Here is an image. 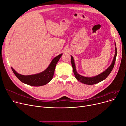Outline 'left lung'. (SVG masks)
Here are the masks:
<instances>
[{
    "label": "left lung",
    "mask_w": 126,
    "mask_h": 126,
    "mask_svg": "<svg viewBox=\"0 0 126 126\" xmlns=\"http://www.w3.org/2000/svg\"><path fill=\"white\" fill-rule=\"evenodd\" d=\"M115 45L116 46L115 43ZM115 54L114 56L113 61H112V62L111 64L110 65V66L106 69L105 70L104 72H102L101 74H99L96 76L93 77H86L82 76L80 75H79L78 74V72H77L76 68V66L75 64V61H74V59L72 57V56H71V65L72 66V68H73V71L75 75V76L77 80L79 81H80V82L85 84L87 85H94L97 84L99 82H100L106 78L110 74V72L112 70L113 68V67L114 66V64L115 62V60L116 58V55H117V49H116V47L115 46Z\"/></svg>",
    "instance_id": "left-lung-1"
}]
</instances>
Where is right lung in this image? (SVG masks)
<instances>
[{
  "label": "right lung",
  "instance_id": "add662e5",
  "mask_svg": "<svg viewBox=\"0 0 126 126\" xmlns=\"http://www.w3.org/2000/svg\"><path fill=\"white\" fill-rule=\"evenodd\" d=\"M62 54L59 55L52 59L48 67L44 71L35 75L24 76L19 74L11 67L15 75L22 83L32 86H41L49 83L54 76L56 64Z\"/></svg>",
  "mask_w": 126,
  "mask_h": 126
}]
</instances>
